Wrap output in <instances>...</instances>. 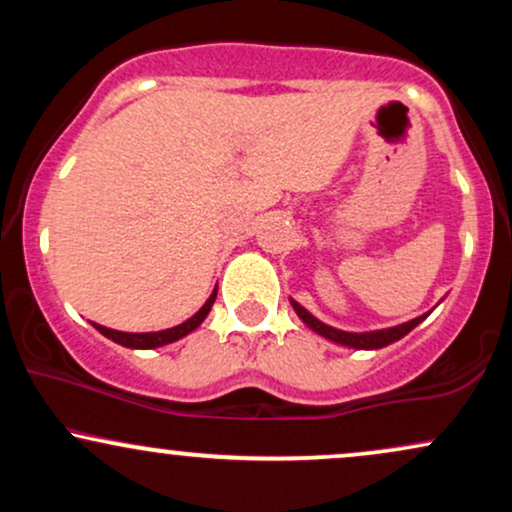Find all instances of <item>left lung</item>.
Segmentation results:
<instances>
[{
	"instance_id": "8db88e82",
	"label": "left lung",
	"mask_w": 512,
	"mask_h": 512,
	"mask_svg": "<svg viewBox=\"0 0 512 512\" xmlns=\"http://www.w3.org/2000/svg\"><path fill=\"white\" fill-rule=\"evenodd\" d=\"M293 310H296V315L301 317L305 325L310 327V330L320 334V337L330 339L334 344H342V346H349V349H383V346L397 342V339H402L404 334H409L414 330L416 325H419L421 320H426V315H419L414 317V320L404 322V325H397V327H387V330H375V332H344V330H337V327H330L325 325V322H320L313 313H308V310L303 308L301 303H296L293 298H289Z\"/></svg>"
}]
</instances>
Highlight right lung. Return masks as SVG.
I'll return each instance as SVG.
<instances>
[{"mask_svg":"<svg viewBox=\"0 0 512 512\" xmlns=\"http://www.w3.org/2000/svg\"><path fill=\"white\" fill-rule=\"evenodd\" d=\"M214 301H216V289L211 291L207 303H204L202 308H199L197 313L190 317V320L180 322V325L170 327V330H161V332H117V330H110V327L98 325V322H93V327H96V330L101 332L103 337L113 339L115 344L127 346V349H158V346L173 344V342H178V339L187 337L190 332H195L197 327L204 322V317L209 315V310H211V305H214Z\"/></svg>","mask_w":512,"mask_h":512,"instance_id":"add662e5","label":"right lung"}]
</instances>
